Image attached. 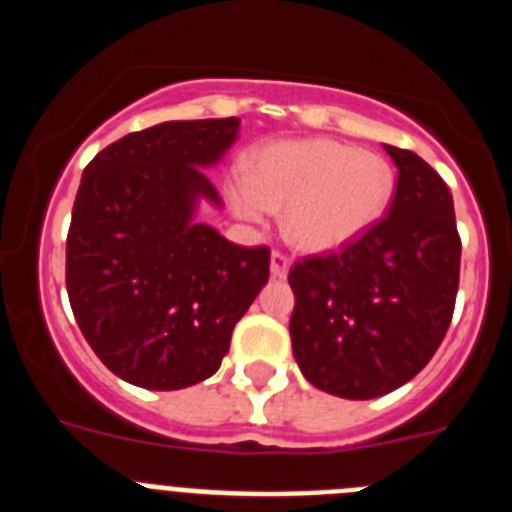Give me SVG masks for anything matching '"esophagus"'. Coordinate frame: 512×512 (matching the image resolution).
<instances>
[{"instance_id": "obj_1", "label": "esophagus", "mask_w": 512, "mask_h": 512, "mask_svg": "<svg viewBox=\"0 0 512 512\" xmlns=\"http://www.w3.org/2000/svg\"><path fill=\"white\" fill-rule=\"evenodd\" d=\"M289 264H292V261H289V256L284 251H271V274H274V277L277 279H284L287 277V271H289Z\"/></svg>"}]
</instances>
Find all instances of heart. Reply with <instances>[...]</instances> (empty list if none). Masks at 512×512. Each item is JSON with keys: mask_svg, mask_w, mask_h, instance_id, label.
<instances>
[{"mask_svg": "<svg viewBox=\"0 0 512 512\" xmlns=\"http://www.w3.org/2000/svg\"><path fill=\"white\" fill-rule=\"evenodd\" d=\"M395 194V169L372 151L312 138L264 148L246 169V187L233 192L235 210L261 220L284 210V233L307 251L354 241L377 223Z\"/></svg>", "mask_w": 512, "mask_h": 512, "instance_id": "heart-1", "label": "heart"}]
</instances>
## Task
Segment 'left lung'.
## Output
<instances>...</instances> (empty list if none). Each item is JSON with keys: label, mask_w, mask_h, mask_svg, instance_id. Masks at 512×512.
I'll list each match as a JSON object with an SVG mask.
<instances>
[{"label": "left lung", "mask_w": 512, "mask_h": 512, "mask_svg": "<svg viewBox=\"0 0 512 512\" xmlns=\"http://www.w3.org/2000/svg\"><path fill=\"white\" fill-rule=\"evenodd\" d=\"M387 215L338 251L289 269L292 351L318 390L372 400L415 377L441 346L459 289L461 238L441 176L405 148Z\"/></svg>", "instance_id": "obj_1"}]
</instances>
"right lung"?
<instances>
[{
    "label": "right lung",
    "mask_w": 512,
    "mask_h": 512,
    "mask_svg": "<svg viewBox=\"0 0 512 512\" xmlns=\"http://www.w3.org/2000/svg\"><path fill=\"white\" fill-rule=\"evenodd\" d=\"M241 120H174L115 140L89 161L66 235V289L81 333L112 374L182 390L220 369L235 323L269 282L271 251L194 223L220 205L200 166Z\"/></svg>",
    "instance_id": "add662e5"
}]
</instances>
